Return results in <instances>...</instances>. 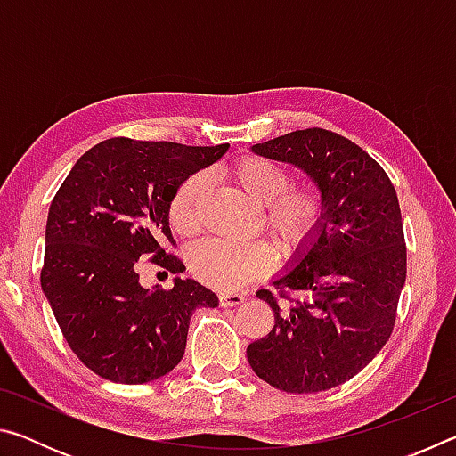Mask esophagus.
<instances>
[{"label": "esophagus", "instance_id": "1", "mask_svg": "<svg viewBox=\"0 0 456 456\" xmlns=\"http://www.w3.org/2000/svg\"><path fill=\"white\" fill-rule=\"evenodd\" d=\"M245 302V296L243 293H221L219 296V304L221 307H229V305H239Z\"/></svg>", "mask_w": 456, "mask_h": 456}]
</instances>
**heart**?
I'll use <instances>...</instances> for the list:
<instances>
[{
    "instance_id": "1",
    "label": "heart",
    "mask_w": 456,
    "mask_h": 456,
    "mask_svg": "<svg viewBox=\"0 0 456 456\" xmlns=\"http://www.w3.org/2000/svg\"><path fill=\"white\" fill-rule=\"evenodd\" d=\"M227 173L253 203L264 207L265 225L285 251L302 249L318 231L323 215L320 192L314 187L289 189V175L283 167L264 157H243ZM205 184L203 175H192L173 195L168 221L179 235L195 233ZM273 261V245L264 239L251 243L205 239L189 251L192 273L217 289L241 288L253 277L267 273Z\"/></svg>"
}]
</instances>
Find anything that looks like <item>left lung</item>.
Listing matches in <instances>:
<instances>
[{
  "label": "left lung",
  "instance_id": "1",
  "mask_svg": "<svg viewBox=\"0 0 456 456\" xmlns=\"http://www.w3.org/2000/svg\"><path fill=\"white\" fill-rule=\"evenodd\" d=\"M307 175L320 191L318 231L272 283L297 293L280 305L257 297L275 326L247 346L261 380L293 395L322 392L364 370L395 328L406 281V245L396 191L384 168L348 138L323 128L296 130L251 146Z\"/></svg>",
  "mask_w": 456,
  "mask_h": 456
}]
</instances>
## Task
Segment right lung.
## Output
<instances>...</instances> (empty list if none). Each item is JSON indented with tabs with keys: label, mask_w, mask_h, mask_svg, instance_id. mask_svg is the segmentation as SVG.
<instances>
[{
	"label": "right lung",
	"mask_w": 456,
	"mask_h": 456,
	"mask_svg": "<svg viewBox=\"0 0 456 456\" xmlns=\"http://www.w3.org/2000/svg\"><path fill=\"white\" fill-rule=\"evenodd\" d=\"M227 149L108 138L61 183L45 223L42 289L92 372L120 384L157 380L181 362L192 312L219 305L211 289L179 275L173 289H144L136 265L152 256L171 273L184 272L160 247L173 241L168 205Z\"/></svg>",
	"instance_id": "1"
}]
</instances>
